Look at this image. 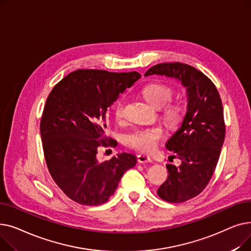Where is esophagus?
<instances>
[{"mask_svg": "<svg viewBox=\"0 0 251 251\" xmlns=\"http://www.w3.org/2000/svg\"><path fill=\"white\" fill-rule=\"evenodd\" d=\"M137 161L140 164H146V163H151L152 160L149 155H144V154H139L137 155Z\"/></svg>", "mask_w": 251, "mask_h": 251, "instance_id": "obj_1", "label": "esophagus"}]
</instances>
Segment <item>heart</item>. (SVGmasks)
<instances>
[{"instance_id": "b5f03b06", "label": "heart", "mask_w": 251, "mask_h": 251, "mask_svg": "<svg viewBox=\"0 0 251 251\" xmlns=\"http://www.w3.org/2000/svg\"><path fill=\"white\" fill-rule=\"evenodd\" d=\"M142 94L146 100L156 109H161L173 98V89L165 83H151L143 88ZM125 99L118 100L114 104V115L117 120L124 117ZM165 121L171 127H177L183 119V109L177 103H169L164 108ZM164 137V131L160 127L141 128L134 130L127 136V143L142 152H151L157 147V143Z\"/></svg>"}]
</instances>
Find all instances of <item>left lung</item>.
<instances>
[{"mask_svg": "<svg viewBox=\"0 0 251 251\" xmlns=\"http://www.w3.org/2000/svg\"><path fill=\"white\" fill-rule=\"evenodd\" d=\"M151 75L174 78L186 88V114L166 143L181 165H166L168 178L156 191L168 202H184L206 187L217 167L226 131L222 100L210 79L187 64H157L144 74Z\"/></svg>", "mask_w": 251, "mask_h": 251, "instance_id": "1", "label": "left lung"}]
</instances>
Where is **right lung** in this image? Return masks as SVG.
I'll list each match as a JSON object with an SVG mask.
<instances>
[{
  "mask_svg": "<svg viewBox=\"0 0 251 251\" xmlns=\"http://www.w3.org/2000/svg\"><path fill=\"white\" fill-rule=\"evenodd\" d=\"M140 77L138 72L79 69L49 95L41 120L46 163L57 185L77 203L108 201L124 173L136 165L132 153L120 152L104 162L97 153L104 144L109 108Z\"/></svg>",
  "mask_w": 251,
  "mask_h": 251,
  "instance_id": "1",
  "label": "right lung"
}]
</instances>
